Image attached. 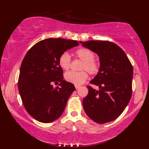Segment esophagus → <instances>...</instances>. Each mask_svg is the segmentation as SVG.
Returning a JSON list of instances; mask_svg holds the SVG:
<instances>
[{"instance_id": "obj_1", "label": "esophagus", "mask_w": 149, "mask_h": 149, "mask_svg": "<svg viewBox=\"0 0 149 149\" xmlns=\"http://www.w3.org/2000/svg\"><path fill=\"white\" fill-rule=\"evenodd\" d=\"M75 89H78V88L80 87V86H79V85H75Z\"/></svg>"}]
</instances>
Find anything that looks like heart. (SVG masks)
Returning a JSON list of instances; mask_svg holds the SVG:
<instances>
[{
    "mask_svg": "<svg viewBox=\"0 0 149 149\" xmlns=\"http://www.w3.org/2000/svg\"><path fill=\"white\" fill-rule=\"evenodd\" d=\"M75 56L77 58L83 61L80 67V70L83 71L68 72L65 74V78L69 83L75 85H81L83 84L88 77L86 71L91 75L96 74L99 71L100 65L94 59L95 54L90 49L85 48L78 49L75 52ZM70 57L67 52L63 53L59 58V65L64 70H68L70 67ZM83 69L87 71H83Z\"/></svg>",
    "mask_w": 149,
    "mask_h": 149,
    "instance_id": "obj_1",
    "label": "heart"
}]
</instances>
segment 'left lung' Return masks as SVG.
<instances>
[{
  "instance_id": "left-lung-1",
  "label": "left lung",
  "mask_w": 149,
  "mask_h": 149,
  "mask_svg": "<svg viewBox=\"0 0 149 149\" xmlns=\"http://www.w3.org/2000/svg\"><path fill=\"white\" fill-rule=\"evenodd\" d=\"M82 45L99 56L100 68L91 84L88 94L83 101L85 113L94 122L104 123L121 115L132 96L133 68L124 51L108 41L90 40Z\"/></svg>"
}]
</instances>
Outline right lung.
<instances>
[{"label": "right lung", "mask_w": 149, "mask_h": 149, "mask_svg": "<svg viewBox=\"0 0 149 149\" xmlns=\"http://www.w3.org/2000/svg\"><path fill=\"white\" fill-rule=\"evenodd\" d=\"M79 45L77 41L49 38L28 50L22 62L18 90L27 113L38 121L49 123L62 115L74 85L63 80L59 58L66 50ZM60 87H54V83Z\"/></svg>", "instance_id": "1"}]
</instances>
